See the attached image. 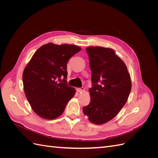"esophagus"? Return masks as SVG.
<instances>
[{"instance_id":"34e87169","label":"esophagus","mask_w":158,"mask_h":158,"mask_svg":"<svg viewBox=\"0 0 158 158\" xmlns=\"http://www.w3.org/2000/svg\"><path fill=\"white\" fill-rule=\"evenodd\" d=\"M85 90V89H84V88H78L77 89V92H78V93H81V92H84V91Z\"/></svg>"}]
</instances>
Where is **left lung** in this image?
Instances as JSON below:
<instances>
[{
  "label": "left lung",
  "instance_id": "8db88e82",
  "mask_svg": "<svg viewBox=\"0 0 158 158\" xmlns=\"http://www.w3.org/2000/svg\"><path fill=\"white\" fill-rule=\"evenodd\" d=\"M92 71L90 102L83 108L89 121L103 125L111 121L125 106L131 93L132 82L123 60L111 48H86Z\"/></svg>",
  "mask_w": 158,
  "mask_h": 158
}]
</instances>
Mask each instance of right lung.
Returning <instances> with one entry per match:
<instances>
[{
  "label": "right lung",
  "instance_id": "add662e5",
  "mask_svg": "<svg viewBox=\"0 0 158 158\" xmlns=\"http://www.w3.org/2000/svg\"><path fill=\"white\" fill-rule=\"evenodd\" d=\"M81 47L49 43L40 47L23 72V89L31 107L38 116L51 120L60 116L76 93L66 84V64ZM64 77L62 83L60 78Z\"/></svg>",
  "mask_w": 158,
  "mask_h": 158
}]
</instances>
